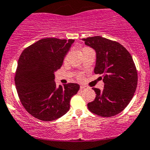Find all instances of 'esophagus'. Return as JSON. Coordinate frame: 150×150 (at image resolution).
<instances>
[{
  "label": "esophagus",
  "instance_id": "1",
  "mask_svg": "<svg viewBox=\"0 0 150 150\" xmlns=\"http://www.w3.org/2000/svg\"><path fill=\"white\" fill-rule=\"evenodd\" d=\"M86 88V86H80V89H82V90H84V89Z\"/></svg>",
  "mask_w": 150,
  "mask_h": 150
}]
</instances>
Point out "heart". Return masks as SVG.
Wrapping results in <instances>:
<instances>
[{
  "label": "heart",
  "instance_id": "1",
  "mask_svg": "<svg viewBox=\"0 0 150 150\" xmlns=\"http://www.w3.org/2000/svg\"><path fill=\"white\" fill-rule=\"evenodd\" d=\"M77 77H78V79H81L82 78V75L81 74H79L77 75Z\"/></svg>",
  "mask_w": 150,
  "mask_h": 150
}]
</instances>
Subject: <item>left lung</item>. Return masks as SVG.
<instances>
[{
    "mask_svg": "<svg viewBox=\"0 0 150 150\" xmlns=\"http://www.w3.org/2000/svg\"><path fill=\"white\" fill-rule=\"evenodd\" d=\"M97 54L94 74H101L103 91L93 88L94 101L88 103L89 111L101 117H112L121 112L134 96L138 72L129 52L120 43L101 36L82 38Z\"/></svg>",
    "mask_w": 150,
    "mask_h": 150,
    "instance_id": "8db88e82",
    "label": "left lung"
}]
</instances>
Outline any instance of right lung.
Instances as JSON below:
<instances>
[{
  "mask_svg": "<svg viewBox=\"0 0 150 150\" xmlns=\"http://www.w3.org/2000/svg\"><path fill=\"white\" fill-rule=\"evenodd\" d=\"M74 39L42 38L22 52L15 83L18 95L29 114L38 120L52 121L68 112L71 97L79 86L68 83L56 87L54 72L61 68Z\"/></svg>",
  "mask_w": 150,
  "mask_h": 150,
  "instance_id": "right-lung-1",
  "label": "right lung"
}]
</instances>
